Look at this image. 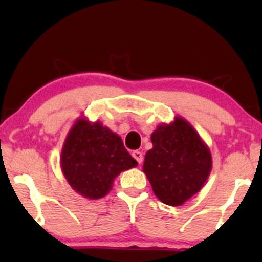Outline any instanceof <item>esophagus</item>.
<instances>
[{
  "instance_id": "obj_1",
  "label": "esophagus",
  "mask_w": 262,
  "mask_h": 262,
  "mask_svg": "<svg viewBox=\"0 0 262 262\" xmlns=\"http://www.w3.org/2000/svg\"><path fill=\"white\" fill-rule=\"evenodd\" d=\"M132 155H133V158L138 161V164H141V162H143V152L139 151V150H134V151L132 152Z\"/></svg>"
}]
</instances>
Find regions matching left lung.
<instances>
[{"instance_id":"8db88e82","label":"left lung","mask_w":262,"mask_h":262,"mask_svg":"<svg viewBox=\"0 0 262 262\" xmlns=\"http://www.w3.org/2000/svg\"><path fill=\"white\" fill-rule=\"evenodd\" d=\"M152 149L145 154L143 171L155 196L179 207L201 191L212 170V155L196 129L182 117L160 124L151 134Z\"/></svg>"}]
</instances>
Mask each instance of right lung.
<instances>
[{"label": "right lung", "instance_id": "obj_1", "mask_svg": "<svg viewBox=\"0 0 262 262\" xmlns=\"http://www.w3.org/2000/svg\"><path fill=\"white\" fill-rule=\"evenodd\" d=\"M118 134L101 122L81 118L69 130L60 155L66 181L80 196L100 200L113 187L114 179L135 167Z\"/></svg>", "mask_w": 262, "mask_h": 262}]
</instances>
